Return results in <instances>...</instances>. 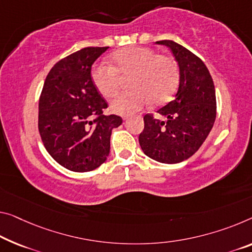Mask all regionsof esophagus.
Segmentation results:
<instances>
[{"mask_svg": "<svg viewBox=\"0 0 252 252\" xmlns=\"http://www.w3.org/2000/svg\"><path fill=\"white\" fill-rule=\"evenodd\" d=\"M124 119H125V121H127V119H128V117H124Z\"/></svg>", "mask_w": 252, "mask_h": 252, "instance_id": "esophagus-1", "label": "esophagus"}]
</instances>
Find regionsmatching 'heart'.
Segmentation results:
<instances>
[{
	"label": "heart",
	"instance_id": "obj_1",
	"mask_svg": "<svg viewBox=\"0 0 252 252\" xmlns=\"http://www.w3.org/2000/svg\"><path fill=\"white\" fill-rule=\"evenodd\" d=\"M113 66L98 64L92 67L94 87L106 98H113L121 87V77L133 74L129 87L133 91L119 94L113 100L111 110L119 115H131L146 104L163 103L175 94L179 72L176 61L156 50L130 46L117 50L111 56Z\"/></svg>",
	"mask_w": 252,
	"mask_h": 252
}]
</instances>
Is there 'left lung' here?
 Listing matches in <instances>:
<instances>
[{
    "label": "left lung",
    "mask_w": 252,
    "mask_h": 252,
    "mask_svg": "<svg viewBox=\"0 0 252 252\" xmlns=\"http://www.w3.org/2000/svg\"><path fill=\"white\" fill-rule=\"evenodd\" d=\"M165 45L179 66V88L172 101L158 113L165 121L148 114L139 145L145 156L161 163L173 164L187 160L202 146L216 118V95L213 79L204 62L172 40Z\"/></svg>",
    "instance_id": "8db88e82"
}]
</instances>
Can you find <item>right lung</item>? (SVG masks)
I'll list each match as a JSON object with an SVG mask.
<instances>
[{
  "mask_svg": "<svg viewBox=\"0 0 252 252\" xmlns=\"http://www.w3.org/2000/svg\"><path fill=\"white\" fill-rule=\"evenodd\" d=\"M108 47H86L54 65L39 98L38 129L47 152L74 172L92 171L107 160L110 136L122 117L104 116L108 104L91 79V67Z\"/></svg>",
  "mask_w": 252,
  "mask_h": 252,
  "instance_id": "add662e5",
  "label": "right lung"
}]
</instances>
